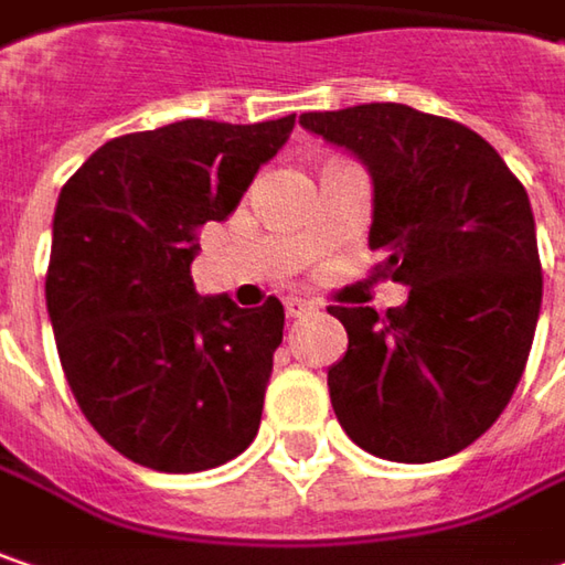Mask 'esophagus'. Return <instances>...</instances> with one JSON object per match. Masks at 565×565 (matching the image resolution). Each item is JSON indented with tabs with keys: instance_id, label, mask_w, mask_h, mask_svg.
Masks as SVG:
<instances>
[{
	"instance_id": "34e87169",
	"label": "esophagus",
	"mask_w": 565,
	"mask_h": 565,
	"mask_svg": "<svg viewBox=\"0 0 565 565\" xmlns=\"http://www.w3.org/2000/svg\"><path fill=\"white\" fill-rule=\"evenodd\" d=\"M310 310H313V303H310V300H303V297H284V313L290 316V319L310 313Z\"/></svg>"
}]
</instances>
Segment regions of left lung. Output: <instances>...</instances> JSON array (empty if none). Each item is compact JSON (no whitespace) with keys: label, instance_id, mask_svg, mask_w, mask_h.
<instances>
[{"label":"left lung","instance_id":"left-lung-1","mask_svg":"<svg viewBox=\"0 0 565 565\" xmlns=\"http://www.w3.org/2000/svg\"><path fill=\"white\" fill-rule=\"evenodd\" d=\"M300 124L361 159L377 278L409 287L386 316L329 307L349 332L329 367L335 418L374 457L445 460L502 415L527 364L544 290L527 191L480 134L409 105L310 111Z\"/></svg>","mask_w":565,"mask_h":565}]
</instances>
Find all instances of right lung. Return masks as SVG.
Masks as SVG:
<instances>
[{
    "label": "right lung",
    "instance_id": "right-lung-1",
    "mask_svg": "<svg viewBox=\"0 0 565 565\" xmlns=\"http://www.w3.org/2000/svg\"><path fill=\"white\" fill-rule=\"evenodd\" d=\"M294 130L175 120L105 143L53 211L47 313L92 428L127 460L198 473L249 448L284 307L239 310L191 281L198 230L226 220Z\"/></svg>",
    "mask_w": 565,
    "mask_h": 565
}]
</instances>
